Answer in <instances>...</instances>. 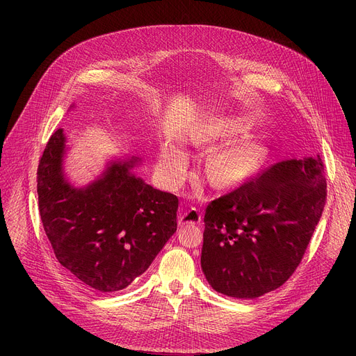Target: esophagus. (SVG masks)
Returning a JSON list of instances; mask_svg holds the SVG:
<instances>
[{
	"mask_svg": "<svg viewBox=\"0 0 356 356\" xmlns=\"http://www.w3.org/2000/svg\"><path fill=\"white\" fill-rule=\"evenodd\" d=\"M200 220H202V213L195 208H192L189 211H184L179 218L180 225H188V223H199Z\"/></svg>",
	"mask_w": 356,
	"mask_h": 356,
	"instance_id": "esophagus-1",
	"label": "esophagus"
}]
</instances>
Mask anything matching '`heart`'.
<instances>
[{"label": "heart", "instance_id": "b5f03b06", "mask_svg": "<svg viewBox=\"0 0 356 356\" xmlns=\"http://www.w3.org/2000/svg\"><path fill=\"white\" fill-rule=\"evenodd\" d=\"M264 160V149L257 144L247 143L216 154L208 167L209 179L218 186H235L247 181ZM188 154L181 148L163 145L159 156V173L163 181L177 188L188 170Z\"/></svg>", "mask_w": 356, "mask_h": 356}]
</instances>
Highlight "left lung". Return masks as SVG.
I'll return each instance as SVG.
<instances>
[{
    "instance_id": "left-lung-1",
    "label": "left lung",
    "mask_w": 356,
    "mask_h": 356,
    "mask_svg": "<svg viewBox=\"0 0 356 356\" xmlns=\"http://www.w3.org/2000/svg\"><path fill=\"white\" fill-rule=\"evenodd\" d=\"M323 173L321 156L284 160L208 204L200 264L213 290L255 298L287 282L321 220Z\"/></svg>"
}]
</instances>
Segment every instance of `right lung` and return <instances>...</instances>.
<instances>
[{
  "label": "right lung",
  "instance_id": "1",
  "mask_svg": "<svg viewBox=\"0 0 356 356\" xmlns=\"http://www.w3.org/2000/svg\"><path fill=\"white\" fill-rule=\"evenodd\" d=\"M66 137L51 134L37 168L44 232L59 263L101 293L128 287L177 229V196L137 177V157L111 161L85 188L63 173Z\"/></svg>",
  "mask_w": 356,
  "mask_h": 356
}]
</instances>
